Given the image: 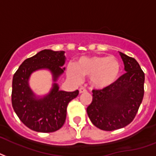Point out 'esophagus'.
Instances as JSON below:
<instances>
[{"label": "esophagus", "mask_w": 156, "mask_h": 156, "mask_svg": "<svg viewBox=\"0 0 156 156\" xmlns=\"http://www.w3.org/2000/svg\"><path fill=\"white\" fill-rule=\"evenodd\" d=\"M87 90L84 87H80L79 88V93H84V92H86Z\"/></svg>", "instance_id": "obj_1"}]
</instances>
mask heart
Returning <instances> with one entry per match:
<instances>
[{"label":"heart","mask_w":156,"mask_h":156,"mask_svg":"<svg viewBox=\"0 0 156 156\" xmlns=\"http://www.w3.org/2000/svg\"><path fill=\"white\" fill-rule=\"evenodd\" d=\"M121 65L114 56L93 55L81 57L75 65H69L67 75L75 82H80L83 77H89L91 87L102 89L110 87L119 78Z\"/></svg>","instance_id":"obj_1"}]
</instances>
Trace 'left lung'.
<instances>
[{
	"label": "left lung",
	"instance_id": "1",
	"mask_svg": "<svg viewBox=\"0 0 156 156\" xmlns=\"http://www.w3.org/2000/svg\"><path fill=\"white\" fill-rule=\"evenodd\" d=\"M126 73L112 86L93 90L87 108L91 123L105 131L124 128L133 120L144 96L145 74L133 57L119 52Z\"/></svg>",
	"mask_w": 156,
	"mask_h": 156
}]
</instances>
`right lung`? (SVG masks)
<instances>
[{
    "label": "right lung",
    "instance_id": "right-lung-1",
    "mask_svg": "<svg viewBox=\"0 0 156 156\" xmlns=\"http://www.w3.org/2000/svg\"><path fill=\"white\" fill-rule=\"evenodd\" d=\"M65 52L42 50L25 59L15 72L12 81V106L22 123L39 133L59 130L66 119L68 104L78 95V91L59 90L56 83L65 68ZM46 69L52 75L53 84L49 94L37 96L29 86L30 74L37 70Z\"/></svg>",
    "mask_w": 156,
    "mask_h": 156
}]
</instances>
